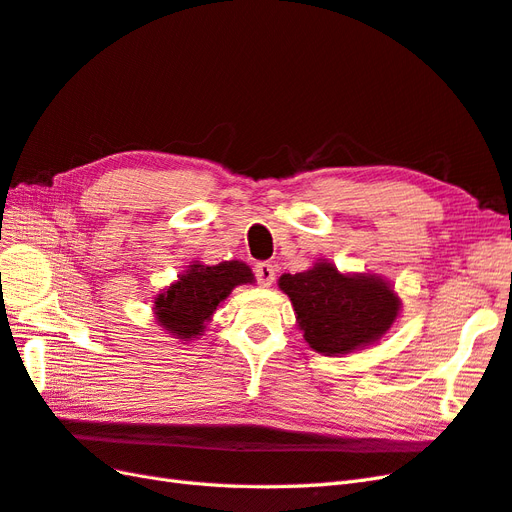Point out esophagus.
I'll return each mask as SVG.
<instances>
[{
  "instance_id": "obj_1",
  "label": "esophagus",
  "mask_w": 512,
  "mask_h": 512,
  "mask_svg": "<svg viewBox=\"0 0 512 512\" xmlns=\"http://www.w3.org/2000/svg\"><path fill=\"white\" fill-rule=\"evenodd\" d=\"M256 278L260 286H271L273 280H276V267L269 263H258L256 265Z\"/></svg>"
}]
</instances>
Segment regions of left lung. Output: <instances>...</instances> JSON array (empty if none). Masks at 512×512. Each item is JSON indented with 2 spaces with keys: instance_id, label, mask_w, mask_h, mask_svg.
I'll list each match as a JSON object with an SVG mask.
<instances>
[{
  "instance_id": "left-lung-1",
  "label": "left lung",
  "mask_w": 512,
  "mask_h": 512,
  "mask_svg": "<svg viewBox=\"0 0 512 512\" xmlns=\"http://www.w3.org/2000/svg\"><path fill=\"white\" fill-rule=\"evenodd\" d=\"M280 291L289 295L304 341L323 356H345L378 343L400 317L402 299L378 273H343L330 260L302 273H284Z\"/></svg>"
}]
</instances>
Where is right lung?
Returning <instances> with one entry per match:
<instances>
[{
  "instance_id": "1",
  "label": "right lung",
  "mask_w": 512,
  "mask_h": 512,
  "mask_svg": "<svg viewBox=\"0 0 512 512\" xmlns=\"http://www.w3.org/2000/svg\"><path fill=\"white\" fill-rule=\"evenodd\" d=\"M254 282L252 269L241 260L219 265H202L195 260L176 282L154 297L156 323L173 339L193 341L204 334L206 323L213 321L217 306L228 299L232 289Z\"/></svg>"
}]
</instances>
